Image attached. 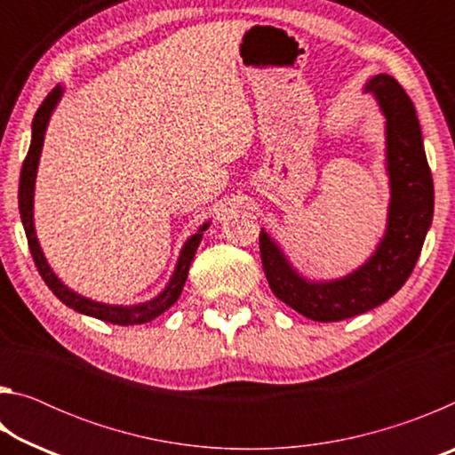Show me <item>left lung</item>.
I'll list each match as a JSON object with an SVG mask.
<instances>
[{"instance_id":"left-lung-1","label":"left lung","mask_w":455,"mask_h":455,"mask_svg":"<svg viewBox=\"0 0 455 455\" xmlns=\"http://www.w3.org/2000/svg\"><path fill=\"white\" fill-rule=\"evenodd\" d=\"M385 118V172L389 206L383 236L363 265L337 279H309L279 241L260 228V259L276 299L311 321H341L394 297L410 279L434 219V180L413 102L387 74L365 84Z\"/></svg>"}]
</instances>
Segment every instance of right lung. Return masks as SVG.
Returning a JSON list of instances; mask_svg holds the SVG:
<instances>
[{
  "label": "right lung",
  "mask_w": 455,
  "mask_h": 455,
  "mask_svg": "<svg viewBox=\"0 0 455 455\" xmlns=\"http://www.w3.org/2000/svg\"><path fill=\"white\" fill-rule=\"evenodd\" d=\"M61 96H64V86L53 88L48 98L44 100L42 106L37 108L34 122H32V144H29L28 156L24 160V166H21V176H20V217L21 225H24L29 251H32L34 263L40 271L42 279L48 284L50 291L56 295L61 303L70 309L78 311L82 315H88V317H94L106 323H114V325H142V323H150L163 315L164 311L171 309V307L179 301L184 283H187L188 268L192 259H195V252L198 249L200 241H203L204 230L211 227V220L203 222L198 227L195 235H190L187 241H184L182 249L179 252V259H176L174 271L171 279L164 284V289L158 292L156 297H152L150 301L136 303V305H110V303H100L92 301L88 297H82L80 292L72 291L68 284L61 283L60 276L53 273L50 267L48 259H45L42 244L37 241L36 235V222H34V195H36V176H37V166H40V156L44 148V138L45 130H48L50 118L53 110H56Z\"/></svg>",
  "instance_id": "right-lung-1"
}]
</instances>
